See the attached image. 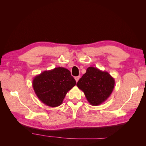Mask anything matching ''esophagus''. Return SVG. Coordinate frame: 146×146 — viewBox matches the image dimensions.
<instances>
[{"mask_svg":"<svg viewBox=\"0 0 146 146\" xmlns=\"http://www.w3.org/2000/svg\"><path fill=\"white\" fill-rule=\"evenodd\" d=\"M79 79H80V76H77V77H75V80H76V82H77L78 81Z\"/></svg>","mask_w":146,"mask_h":146,"instance_id":"34e87169","label":"esophagus"}]
</instances>
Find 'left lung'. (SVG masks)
I'll return each instance as SVG.
<instances>
[{"instance_id": "left-lung-1", "label": "left lung", "mask_w": 146, "mask_h": 146, "mask_svg": "<svg viewBox=\"0 0 146 146\" xmlns=\"http://www.w3.org/2000/svg\"><path fill=\"white\" fill-rule=\"evenodd\" d=\"M114 84V78L107 71L89 67L77 82V86L84 92L88 102L92 106H98L111 95Z\"/></svg>"}]
</instances>
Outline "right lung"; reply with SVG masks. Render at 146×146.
<instances>
[{
	"instance_id": "obj_1",
	"label": "right lung",
	"mask_w": 146,
	"mask_h": 146,
	"mask_svg": "<svg viewBox=\"0 0 146 146\" xmlns=\"http://www.w3.org/2000/svg\"><path fill=\"white\" fill-rule=\"evenodd\" d=\"M76 85L69 70L61 67L45 70L35 76L32 82L38 99L50 107H58L62 104L67 92Z\"/></svg>"
}]
</instances>
